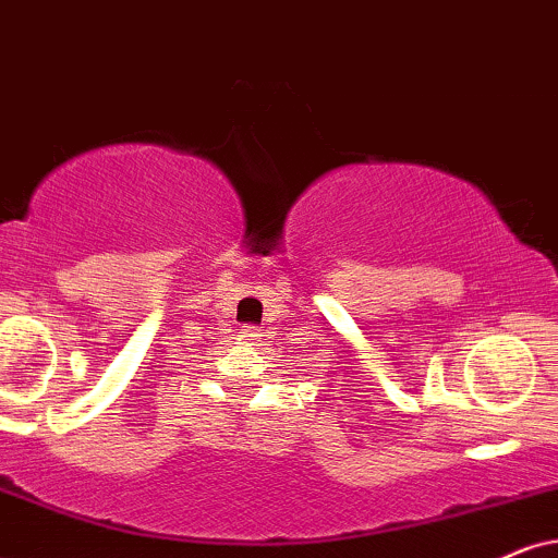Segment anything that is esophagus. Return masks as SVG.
I'll return each mask as SVG.
<instances>
[{"label": "esophagus", "mask_w": 558, "mask_h": 558, "mask_svg": "<svg viewBox=\"0 0 558 558\" xmlns=\"http://www.w3.org/2000/svg\"><path fill=\"white\" fill-rule=\"evenodd\" d=\"M239 337H242L244 342H259V337L263 335H259L257 327H244L242 331H239Z\"/></svg>", "instance_id": "1"}]
</instances>
